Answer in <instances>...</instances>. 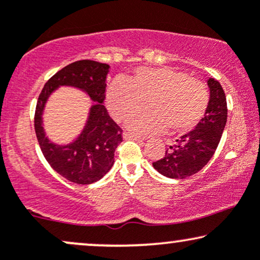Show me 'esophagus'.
<instances>
[{"instance_id": "1", "label": "esophagus", "mask_w": 260, "mask_h": 260, "mask_svg": "<svg viewBox=\"0 0 260 260\" xmlns=\"http://www.w3.org/2000/svg\"><path fill=\"white\" fill-rule=\"evenodd\" d=\"M123 139H132V140H137V142H143V138H140L138 136H134V134L131 133H124L123 134Z\"/></svg>"}]
</instances>
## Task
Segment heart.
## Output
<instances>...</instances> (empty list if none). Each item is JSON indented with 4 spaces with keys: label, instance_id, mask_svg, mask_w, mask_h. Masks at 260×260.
Masks as SVG:
<instances>
[{
    "label": "heart",
    "instance_id": "obj_1",
    "mask_svg": "<svg viewBox=\"0 0 260 260\" xmlns=\"http://www.w3.org/2000/svg\"><path fill=\"white\" fill-rule=\"evenodd\" d=\"M150 112L133 118L128 129L137 134L190 132L203 120L209 92L203 83L172 68L142 67L127 80L116 79L106 90V106L118 122H126L144 109Z\"/></svg>",
    "mask_w": 260,
    "mask_h": 260
}]
</instances>
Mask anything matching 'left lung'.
Masks as SVG:
<instances>
[{
	"instance_id": "8db88e82",
	"label": "left lung",
	"mask_w": 260,
	"mask_h": 260,
	"mask_svg": "<svg viewBox=\"0 0 260 260\" xmlns=\"http://www.w3.org/2000/svg\"><path fill=\"white\" fill-rule=\"evenodd\" d=\"M208 86L210 95L204 117L194 129L176 140L162 159L153 162L159 174L183 180L201 171L213 157L228 121V104L217 80L209 78Z\"/></svg>"
}]
</instances>
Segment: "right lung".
I'll use <instances>...</instances> for the list:
<instances>
[{
  "instance_id": "obj_1",
  "label": "right lung",
  "mask_w": 260,
  "mask_h": 260,
  "mask_svg": "<svg viewBox=\"0 0 260 260\" xmlns=\"http://www.w3.org/2000/svg\"><path fill=\"white\" fill-rule=\"evenodd\" d=\"M109 68L91 59L73 62L47 80L39 95L34 118L39 145L50 166L73 183L91 184L101 180L111 170L115 150L122 142V129L103 105ZM59 86L79 88L94 101L82 132L68 145L53 143L43 129L44 106Z\"/></svg>"
}]
</instances>
